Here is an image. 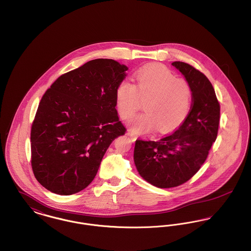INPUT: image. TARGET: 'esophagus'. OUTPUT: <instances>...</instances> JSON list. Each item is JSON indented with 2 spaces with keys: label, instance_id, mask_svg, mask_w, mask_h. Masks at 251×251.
<instances>
[{
  "label": "esophagus",
  "instance_id": "34e87169",
  "mask_svg": "<svg viewBox=\"0 0 251 251\" xmlns=\"http://www.w3.org/2000/svg\"><path fill=\"white\" fill-rule=\"evenodd\" d=\"M128 135L131 137L132 140H135L137 138V135L134 133V131L132 130H128Z\"/></svg>",
  "mask_w": 251,
  "mask_h": 251
}]
</instances>
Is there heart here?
Instances as JSON below:
<instances>
[{
    "instance_id": "heart-1",
    "label": "heart",
    "mask_w": 251,
    "mask_h": 251,
    "mask_svg": "<svg viewBox=\"0 0 251 251\" xmlns=\"http://www.w3.org/2000/svg\"><path fill=\"white\" fill-rule=\"evenodd\" d=\"M134 84L124 80L116 89L118 112L124 120H130L145 101V112L131 121L137 132H167L179 127L189 114L192 103L190 84L178 79L161 66L145 67L134 73Z\"/></svg>"
}]
</instances>
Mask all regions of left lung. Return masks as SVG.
<instances>
[{
  "mask_svg": "<svg viewBox=\"0 0 251 251\" xmlns=\"http://www.w3.org/2000/svg\"><path fill=\"white\" fill-rule=\"evenodd\" d=\"M171 65L191 86V110L177 131L156 141L136 140L133 151L139 175L158 188L179 186L200 170L216 139L220 118L208 78L184 62Z\"/></svg>",
  "mask_w": 251,
  "mask_h": 251,
  "instance_id": "obj_1",
  "label": "left lung"
}]
</instances>
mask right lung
Segmentation results:
<instances>
[{
    "mask_svg": "<svg viewBox=\"0 0 251 251\" xmlns=\"http://www.w3.org/2000/svg\"><path fill=\"white\" fill-rule=\"evenodd\" d=\"M127 70L115 60H91L61 75L42 97L31 129V164L49 191L84 190L109 146L125 133L116 89Z\"/></svg>",
    "mask_w": 251,
    "mask_h": 251,
    "instance_id": "right-lung-1",
    "label": "right lung"
}]
</instances>
